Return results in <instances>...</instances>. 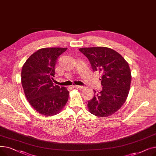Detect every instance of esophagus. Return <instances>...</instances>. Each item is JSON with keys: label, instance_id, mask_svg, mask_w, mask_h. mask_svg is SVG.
I'll list each match as a JSON object with an SVG mask.
<instances>
[{"label": "esophagus", "instance_id": "obj_1", "mask_svg": "<svg viewBox=\"0 0 156 156\" xmlns=\"http://www.w3.org/2000/svg\"><path fill=\"white\" fill-rule=\"evenodd\" d=\"M72 87H73V88H79V89L83 88V87H82V86H78V85H73Z\"/></svg>", "mask_w": 156, "mask_h": 156}]
</instances>
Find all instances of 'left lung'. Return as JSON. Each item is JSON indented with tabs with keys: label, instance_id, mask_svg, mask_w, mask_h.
Wrapping results in <instances>:
<instances>
[{
	"label": "left lung",
	"instance_id": "8db88e82",
	"mask_svg": "<svg viewBox=\"0 0 156 156\" xmlns=\"http://www.w3.org/2000/svg\"><path fill=\"white\" fill-rule=\"evenodd\" d=\"M94 71L101 75L102 89L94 91L93 99L88 101L89 111L98 117H107L118 111L128 97L132 75L128 62L113 49L104 47L81 48Z\"/></svg>",
	"mask_w": 156,
	"mask_h": 156
}]
</instances>
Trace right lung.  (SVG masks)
<instances>
[{"label": "right lung", "mask_w": 156, "mask_h": 156, "mask_svg": "<svg viewBox=\"0 0 156 156\" xmlns=\"http://www.w3.org/2000/svg\"><path fill=\"white\" fill-rule=\"evenodd\" d=\"M67 48L39 49L23 65L21 83L30 105L44 116L59 113L68 100L69 92L64 87L54 85L55 65L57 58Z\"/></svg>", "instance_id": "1"}]
</instances>
